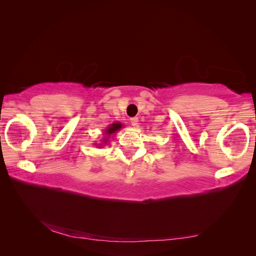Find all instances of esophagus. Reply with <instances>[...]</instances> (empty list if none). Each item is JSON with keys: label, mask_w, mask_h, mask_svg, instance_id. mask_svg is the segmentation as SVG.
Returning a JSON list of instances; mask_svg holds the SVG:
<instances>
[{"label": "esophagus", "mask_w": 256, "mask_h": 256, "mask_svg": "<svg viewBox=\"0 0 256 256\" xmlns=\"http://www.w3.org/2000/svg\"><path fill=\"white\" fill-rule=\"evenodd\" d=\"M130 122H131V126H132L134 128H136L138 124V118H131Z\"/></svg>", "instance_id": "obj_1"}]
</instances>
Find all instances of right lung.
<instances>
[{"instance_id": "1", "label": "right lung", "mask_w": 256, "mask_h": 256, "mask_svg": "<svg viewBox=\"0 0 256 256\" xmlns=\"http://www.w3.org/2000/svg\"><path fill=\"white\" fill-rule=\"evenodd\" d=\"M122 122H116L111 124V125H110L109 127H106V129H104V138H102V143L96 144V145H97L98 147L104 146L108 142H109L110 136H113V134H115L118 132V131L120 129H122Z\"/></svg>"}]
</instances>
